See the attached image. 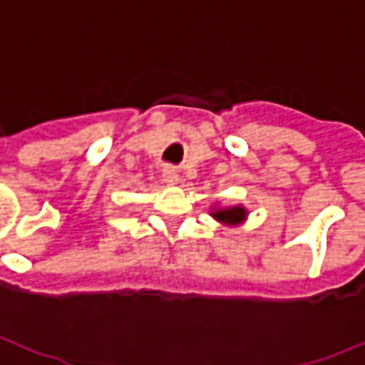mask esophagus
I'll return each instance as SVG.
<instances>
[{
  "mask_svg": "<svg viewBox=\"0 0 365 365\" xmlns=\"http://www.w3.org/2000/svg\"><path fill=\"white\" fill-rule=\"evenodd\" d=\"M162 178H164V182L168 185H175V183L180 182V174H178V170L172 166H166L162 170Z\"/></svg>",
  "mask_w": 365,
  "mask_h": 365,
  "instance_id": "esophagus-1",
  "label": "esophagus"
}]
</instances>
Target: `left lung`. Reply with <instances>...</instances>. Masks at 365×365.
Instances as JSON below:
<instances>
[{
    "instance_id": "8db88e82",
    "label": "left lung",
    "mask_w": 365,
    "mask_h": 365,
    "mask_svg": "<svg viewBox=\"0 0 365 365\" xmlns=\"http://www.w3.org/2000/svg\"><path fill=\"white\" fill-rule=\"evenodd\" d=\"M211 217L215 221H219L225 227H238L240 222L246 221L248 211L245 205H230V207H213Z\"/></svg>"
}]
</instances>
